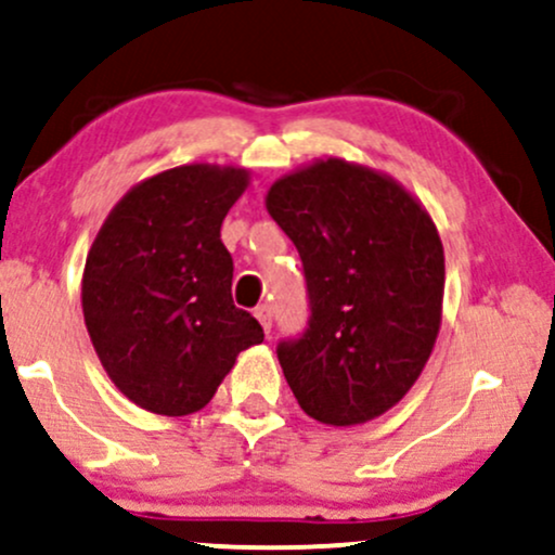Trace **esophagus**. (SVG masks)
Wrapping results in <instances>:
<instances>
[{
	"label": "esophagus",
	"instance_id": "esophagus-1",
	"mask_svg": "<svg viewBox=\"0 0 555 555\" xmlns=\"http://www.w3.org/2000/svg\"><path fill=\"white\" fill-rule=\"evenodd\" d=\"M256 318L260 326H263V331H271V305H258Z\"/></svg>",
	"mask_w": 555,
	"mask_h": 555
}]
</instances>
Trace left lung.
Listing matches in <instances>:
<instances>
[{
    "instance_id": "obj_1",
    "label": "left lung",
    "mask_w": 555,
    "mask_h": 555,
    "mask_svg": "<svg viewBox=\"0 0 555 555\" xmlns=\"http://www.w3.org/2000/svg\"><path fill=\"white\" fill-rule=\"evenodd\" d=\"M266 208L308 282V331L276 349L297 404L334 428L380 417L415 386L441 328L430 214L393 177L336 156L273 182Z\"/></svg>"
}]
</instances>
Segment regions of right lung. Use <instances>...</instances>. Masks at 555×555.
<instances>
[{"mask_svg":"<svg viewBox=\"0 0 555 555\" xmlns=\"http://www.w3.org/2000/svg\"><path fill=\"white\" fill-rule=\"evenodd\" d=\"M250 171L184 164L138 182L95 234L82 269V318L112 384L154 415L214 399L263 328L232 302L221 221Z\"/></svg>","mask_w":555,"mask_h":555,"instance_id":"right-lung-1","label":"right lung"}]
</instances>
